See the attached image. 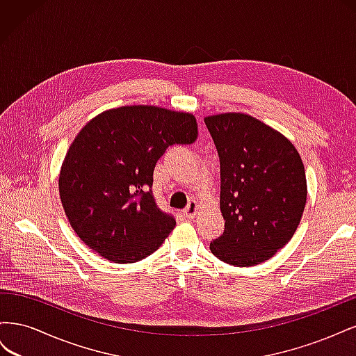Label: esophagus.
I'll use <instances>...</instances> for the list:
<instances>
[{
    "instance_id": "1",
    "label": "esophagus",
    "mask_w": 356,
    "mask_h": 356,
    "mask_svg": "<svg viewBox=\"0 0 356 356\" xmlns=\"http://www.w3.org/2000/svg\"><path fill=\"white\" fill-rule=\"evenodd\" d=\"M196 211H197V202L196 200H190L188 204H187V208L184 209V217L186 218H193V217H195Z\"/></svg>"
}]
</instances>
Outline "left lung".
<instances>
[{"instance_id":"obj_1","label":"left lung","mask_w":356,"mask_h":356,"mask_svg":"<svg viewBox=\"0 0 356 356\" xmlns=\"http://www.w3.org/2000/svg\"><path fill=\"white\" fill-rule=\"evenodd\" d=\"M204 124L220 157L225 221L211 252L232 266L260 264L298 227L307 197L303 161L285 136L251 115H211Z\"/></svg>"}]
</instances>
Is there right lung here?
Listing matches in <instances>:
<instances>
[{
  "label": "right lung",
  "mask_w": 356,
  "mask_h": 356,
  "mask_svg": "<svg viewBox=\"0 0 356 356\" xmlns=\"http://www.w3.org/2000/svg\"><path fill=\"white\" fill-rule=\"evenodd\" d=\"M196 138L195 117L159 106H120L90 120L59 177L63 209L79 238L114 263L152 255L177 222L154 199L156 163L170 145Z\"/></svg>",
  "instance_id": "add662e5"
}]
</instances>
